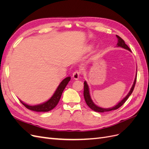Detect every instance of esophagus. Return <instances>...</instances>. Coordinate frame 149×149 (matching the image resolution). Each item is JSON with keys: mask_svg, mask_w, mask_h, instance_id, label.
Instances as JSON below:
<instances>
[{"mask_svg": "<svg viewBox=\"0 0 149 149\" xmlns=\"http://www.w3.org/2000/svg\"><path fill=\"white\" fill-rule=\"evenodd\" d=\"M80 74H81V72L79 71H78V70L75 71L74 73H73V78L74 79H78L79 78Z\"/></svg>", "mask_w": 149, "mask_h": 149, "instance_id": "esophagus-1", "label": "esophagus"}]
</instances>
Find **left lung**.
<instances>
[{
	"instance_id": "1",
	"label": "left lung",
	"mask_w": 149,
	"mask_h": 149,
	"mask_svg": "<svg viewBox=\"0 0 149 149\" xmlns=\"http://www.w3.org/2000/svg\"><path fill=\"white\" fill-rule=\"evenodd\" d=\"M116 37H117V38H118V43H117V45H118V47H122V48L127 49V50L130 52V49L129 47L125 43L124 40L122 39L118 35H116ZM136 79H137V76H136V78H135V80L134 81V84L132 85L131 89H130V91L127 94V95L126 96L123 100L120 101L116 106H115L113 107H111V108H107H107L106 109V108H102V107H99V106H96L95 104L93 102V101H92L91 98V96H90V94H89V89L88 85L86 81H84V93L83 94H84V97L85 101H86V102L87 105L90 108H91L92 110L96 111V112H107V111H112V110L118 109V108H119L120 106H122L124 104L125 102L127 101V100L129 98V97L130 96V94L132 93L133 90H134V87H135V84H136Z\"/></svg>"
}]
</instances>
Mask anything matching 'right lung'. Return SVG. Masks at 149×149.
<instances>
[{"instance_id":"obj_1","label":"right lung","mask_w":149,"mask_h":149,"mask_svg":"<svg viewBox=\"0 0 149 149\" xmlns=\"http://www.w3.org/2000/svg\"><path fill=\"white\" fill-rule=\"evenodd\" d=\"M70 79V77H67L63 80L60 84V85L58 86L56 91L54 93L52 97L45 102L35 106H30L23 102L22 101H20L22 104H23L25 107H26L27 109L31 111H33L36 112H48L51 111L58 104V102H59L60 100L62 93L63 91V90L65 89V87L66 86V85L68 83Z\"/></svg>"}]
</instances>
